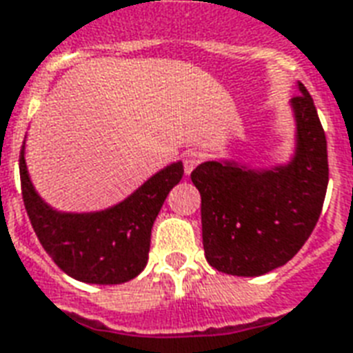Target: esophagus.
Masks as SVG:
<instances>
[{
    "mask_svg": "<svg viewBox=\"0 0 353 353\" xmlns=\"http://www.w3.org/2000/svg\"><path fill=\"white\" fill-rule=\"evenodd\" d=\"M201 160H203L201 152H197V150H188L186 154H184V171L192 173L193 169L201 163Z\"/></svg>",
    "mask_w": 353,
    "mask_h": 353,
    "instance_id": "34e87169",
    "label": "esophagus"
}]
</instances>
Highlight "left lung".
Listing matches in <instances>:
<instances>
[{"mask_svg": "<svg viewBox=\"0 0 353 353\" xmlns=\"http://www.w3.org/2000/svg\"><path fill=\"white\" fill-rule=\"evenodd\" d=\"M290 100L296 150L285 165L251 169L236 161H205L193 169L201 193L206 261L217 272L256 277L287 264L316 227L330 167L316 108L303 83Z\"/></svg>", "mask_w": 353, "mask_h": 353, "instance_id": "1", "label": "left lung"}]
</instances>
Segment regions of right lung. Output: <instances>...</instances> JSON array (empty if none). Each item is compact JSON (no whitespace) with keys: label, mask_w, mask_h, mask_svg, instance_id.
<instances>
[{"label":"right lung","mask_w":353,"mask_h":353,"mask_svg":"<svg viewBox=\"0 0 353 353\" xmlns=\"http://www.w3.org/2000/svg\"><path fill=\"white\" fill-rule=\"evenodd\" d=\"M23 148L26 145L20 152L23 205L42 248L55 264L66 275L92 285H121L141 274L156 216L184 174L182 161L158 171L119 205L72 214L54 210L35 192Z\"/></svg>","instance_id":"1"}]
</instances>
